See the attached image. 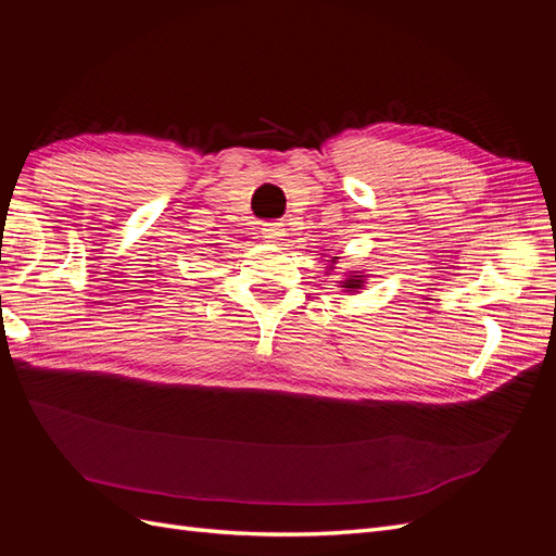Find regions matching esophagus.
<instances>
[{
    "label": "esophagus",
    "mask_w": 556,
    "mask_h": 556,
    "mask_svg": "<svg viewBox=\"0 0 556 556\" xmlns=\"http://www.w3.org/2000/svg\"><path fill=\"white\" fill-rule=\"evenodd\" d=\"M262 233H264V239H268V241H278L280 237H285V229H282L280 223H264Z\"/></svg>",
    "instance_id": "obj_1"
}]
</instances>
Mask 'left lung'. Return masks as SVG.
Listing matches in <instances>:
<instances>
[{"label": "left lung", "mask_w": 556, "mask_h": 556, "mask_svg": "<svg viewBox=\"0 0 556 556\" xmlns=\"http://www.w3.org/2000/svg\"><path fill=\"white\" fill-rule=\"evenodd\" d=\"M336 260H339V257H331V264H336ZM329 268H333V266H329ZM364 278H366V276H362L359 271H352V274L341 282V288H348V292H357V290L364 288Z\"/></svg>", "instance_id": "1"}]
</instances>
